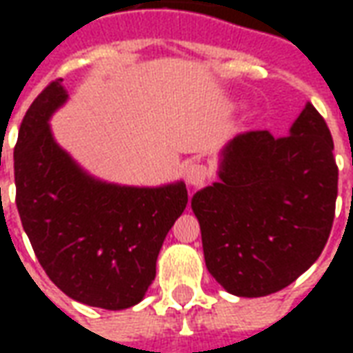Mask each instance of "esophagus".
<instances>
[{"label": "esophagus", "instance_id": "1", "mask_svg": "<svg viewBox=\"0 0 353 353\" xmlns=\"http://www.w3.org/2000/svg\"><path fill=\"white\" fill-rule=\"evenodd\" d=\"M185 177H187L189 185L200 187L208 179V168L204 164H191L189 168L185 170Z\"/></svg>", "mask_w": 353, "mask_h": 353}]
</instances>
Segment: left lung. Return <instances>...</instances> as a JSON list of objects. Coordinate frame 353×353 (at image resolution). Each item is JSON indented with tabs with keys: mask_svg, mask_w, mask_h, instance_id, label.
I'll list each match as a JSON object with an SVG mask.
<instances>
[{
	"mask_svg": "<svg viewBox=\"0 0 353 353\" xmlns=\"http://www.w3.org/2000/svg\"><path fill=\"white\" fill-rule=\"evenodd\" d=\"M325 119L308 103L289 136L238 134L221 181L192 196L210 274L229 293L265 296L318 259L331 234L339 168Z\"/></svg>",
	"mask_w": 353,
	"mask_h": 353,
	"instance_id": "left-lung-1",
	"label": "left lung"
}]
</instances>
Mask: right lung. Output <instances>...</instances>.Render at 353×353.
<instances>
[{
	"instance_id": "right-lung-1",
	"label": "right lung",
	"mask_w": 353,
	"mask_h": 353,
	"mask_svg": "<svg viewBox=\"0 0 353 353\" xmlns=\"http://www.w3.org/2000/svg\"><path fill=\"white\" fill-rule=\"evenodd\" d=\"M60 83L43 88L20 124V221L43 270L65 295L105 310L130 308L154 280L162 242L187 206V189L119 187L87 176L57 145L47 123L68 98Z\"/></svg>"
}]
</instances>
